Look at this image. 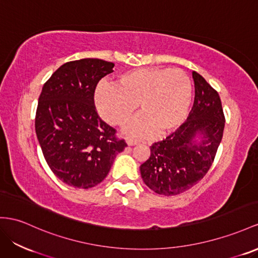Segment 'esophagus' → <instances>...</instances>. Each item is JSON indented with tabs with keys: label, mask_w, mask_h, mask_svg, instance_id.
Masks as SVG:
<instances>
[{
	"label": "esophagus",
	"mask_w": 258,
	"mask_h": 258,
	"mask_svg": "<svg viewBox=\"0 0 258 258\" xmlns=\"http://www.w3.org/2000/svg\"><path fill=\"white\" fill-rule=\"evenodd\" d=\"M126 143H127L128 146H134V145H137V144H138V142H137V141L131 140V138H127V140H126Z\"/></svg>",
	"instance_id": "obj_1"
}]
</instances>
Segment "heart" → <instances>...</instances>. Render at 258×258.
Wrapping results in <instances>:
<instances>
[{"label": "heart", "instance_id": "1", "mask_svg": "<svg viewBox=\"0 0 258 258\" xmlns=\"http://www.w3.org/2000/svg\"><path fill=\"white\" fill-rule=\"evenodd\" d=\"M193 97V84L179 69L132 70L118 77L115 86L103 84L96 90L95 103L104 121L116 126L127 123L140 103L142 114L125 126L134 137L162 136L185 121Z\"/></svg>", "mask_w": 258, "mask_h": 258}]
</instances>
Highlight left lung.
Here are the masks:
<instances>
[{
	"label": "left lung",
	"mask_w": 258,
	"mask_h": 258,
	"mask_svg": "<svg viewBox=\"0 0 258 258\" xmlns=\"http://www.w3.org/2000/svg\"><path fill=\"white\" fill-rule=\"evenodd\" d=\"M192 74L195 98L186 122L151 145L150 157L141 166L143 181L159 195L181 194L200 182L222 140L226 121L220 97L202 75Z\"/></svg>",
	"instance_id": "left-lung-1"
}]
</instances>
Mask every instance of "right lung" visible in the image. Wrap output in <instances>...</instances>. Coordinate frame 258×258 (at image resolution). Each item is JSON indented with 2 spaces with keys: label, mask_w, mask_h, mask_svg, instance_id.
<instances>
[{
  "label": "right lung",
  "mask_w": 258,
  "mask_h": 258,
  "mask_svg": "<svg viewBox=\"0 0 258 258\" xmlns=\"http://www.w3.org/2000/svg\"><path fill=\"white\" fill-rule=\"evenodd\" d=\"M113 68L100 58L68 62L42 87L37 138L52 172L70 186L86 189L101 183L127 146L98 115L94 102L97 84Z\"/></svg>",
  "instance_id": "right-lung-1"
}]
</instances>
